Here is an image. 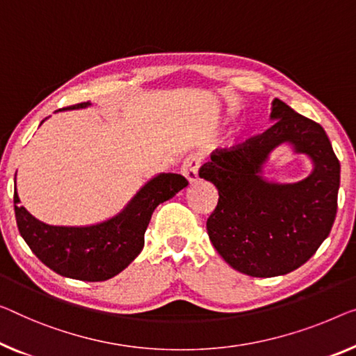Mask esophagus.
Segmentation results:
<instances>
[{
	"mask_svg": "<svg viewBox=\"0 0 356 356\" xmlns=\"http://www.w3.org/2000/svg\"><path fill=\"white\" fill-rule=\"evenodd\" d=\"M200 164H201V158L198 155H190L185 158L184 166H182V169H180V172H182V176L187 179L190 184L196 182V180L200 179V176H198Z\"/></svg>",
	"mask_w": 356,
	"mask_h": 356,
	"instance_id": "obj_1",
	"label": "esophagus"
}]
</instances>
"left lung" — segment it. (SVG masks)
<instances>
[{"mask_svg":"<svg viewBox=\"0 0 356 356\" xmlns=\"http://www.w3.org/2000/svg\"><path fill=\"white\" fill-rule=\"evenodd\" d=\"M270 121L262 136L212 152L200 169V177L219 190L206 222L212 246L232 268L257 278L286 275L314 256L332 229L341 185V163L320 124L280 99H273ZM281 145L311 158L305 179L264 177V164Z\"/></svg>","mask_w":356,"mask_h":356,"instance_id":"1","label":"left lung"}]
</instances>
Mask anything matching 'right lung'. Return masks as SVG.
<instances>
[{
  "mask_svg": "<svg viewBox=\"0 0 356 356\" xmlns=\"http://www.w3.org/2000/svg\"><path fill=\"white\" fill-rule=\"evenodd\" d=\"M89 105L91 102H83L62 110L86 108ZM187 185V179L180 174L160 172L142 185L118 214L84 227L44 224L19 206L15 188V219L25 243L46 267L67 278L105 281L123 272L139 256L156 206L171 200Z\"/></svg>",
  "mask_w": 356,
  "mask_h": 356,
  "instance_id": "obj_1",
  "label": "right lung"
}]
</instances>
